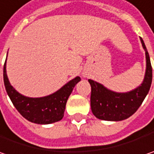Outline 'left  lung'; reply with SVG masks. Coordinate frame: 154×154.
Segmentation results:
<instances>
[{
	"mask_svg": "<svg viewBox=\"0 0 154 154\" xmlns=\"http://www.w3.org/2000/svg\"><path fill=\"white\" fill-rule=\"evenodd\" d=\"M140 41L146 51V75L141 85L129 92L118 93L106 89L101 84L89 79V83L91 86V107L96 118L107 121L126 119L139 109L147 95L152 85V69L149 54L144 41L142 38H140Z\"/></svg>",
	"mask_w": 154,
	"mask_h": 154,
	"instance_id": "1",
	"label": "left lung"
}]
</instances>
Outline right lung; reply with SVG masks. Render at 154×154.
I'll return each mask as SVG.
<instances>
[{
    "label": "right lung",
    "mask_w": 154,
    "mask_h": 154,
    "mask_svg": "<svg viewBox=\"0 0 154 154\" xmlns=\"http://www.w3.org/2000/svg\"><path fill=\"white\" fill-rule=\"evenodd\" d=\"M3 80L8 95L23 118L32 123L46 125L57 122L63 119L69 97L81 78L75 77L57 92L43 97H28L17 92L7 77L6 62L3 68Z\"/></svg>",
    "instance_id": "add662e5"
}]
</instances>
